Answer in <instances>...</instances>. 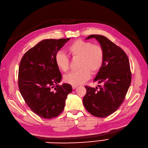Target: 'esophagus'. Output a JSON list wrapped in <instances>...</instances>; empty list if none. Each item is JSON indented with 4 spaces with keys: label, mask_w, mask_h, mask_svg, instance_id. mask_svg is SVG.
Here are the masks:
<instances>
[{
    "label": "esophagus",
    "mask_w": 148,
    "mask_h": 148,
    "mask_svg": "<svg viewBox=\"0 0 148 148\" xmlns=\"http://www.w3.org/2000/svg\"><path fill=\"white\" fill-rule=\"evenodd\" d=\"M77 87V85H73V86H72V88H73V89H75Z\"/></svg>",
    "instance_id": "esophagus-1"
}]
</instances>
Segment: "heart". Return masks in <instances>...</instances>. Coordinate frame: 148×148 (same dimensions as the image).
<instances>
[{"label": "heart", "instance_id": "1", "mask_svg": "<svg viewBox=\"0 0 148 148\" xmlns=\"http://www.w3.org/2000/svg\"><path fill=\"white\" fill-rule=\"evenodd\" d=\"M69 54L73 58L80 59L79 68L75 71L66 74L65 81L72 85H79L86 81L92 74L97 73L104 62V51L99 45H95L91 42L77 40L68 47ZM56 65L60 70L66 72L69 68V60L68 56L62 52H58L55 57Z\"/></svg>", "mask_w": 148, "mask_h": 148}]
</instances>
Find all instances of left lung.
Here are the masks:
<instances>
[{
	"instance_id": "8db88e82",
	"label": "left lung",
	"mask_w": 148,
	"mask_h": 148,
	"mask_svg": "<svg viewBox=\"0 0 148 148\" xmlns=\"http://www.w3.org/2000/svg\"><path fill=\"white\" fill-rule=\"evenodd\" d=\"M95 38L104 51V62L94 81L103 85L85 86L86 94L83 103L91 114L106 117L116 111L123 101L131 82L129 59L124 51L101 35H90Z\"/></svg>"
}]
</instances>
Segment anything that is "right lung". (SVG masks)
Returning a JSON list of instances; mask_svg holds the SVG:
<instances>
[{
  "mask_svg": "<svg viewBox=\"0 0 148 148\" xmlns=\"http://www.w3.org/2000/svg\"><path fill=\"white\" fill-rule=\"evenodd\" d=\"M70 38L43 40L21 59L19 91L31 111L42 118L51 119L59 115L68 95L72 92V86L68 83L58 85L62 77L55 62L56 54Z\"/></svg>",
  "mask_w": 148,
  "mask_h": 148,
  "instance_id": "right-lung-1",
  "label": "right lung"
}]
</instances>
